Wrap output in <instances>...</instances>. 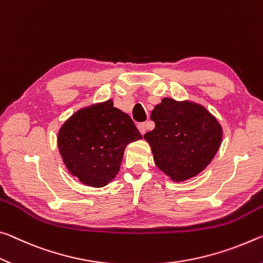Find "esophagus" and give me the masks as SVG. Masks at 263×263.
Segmentation results:
<instances>
[{
  "instance_id": "esophagus-1",
  "label": "esophagus",
  "mask_w": 263,
  "mask_h": 263,
  "mask_svg": "<svg viewBox=\"0 0 263 263\" xmlns=\"http://www.w3.org/2000/svg\"><path fill=\"white\" fill-rule=\"evenodd\" d=\"M137 128H139V130L142 135L145 134V132H147V124H145L144 122L137 124Z\"/></svg>"
}]
</instances>
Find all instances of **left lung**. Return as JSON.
<instances>
[{"mask_svg":"<svg viewBox=\"0 0 263 263\" xmlns=\"http://www.w3.org/2000/svg\"><path fill=\"white\" fill-rule=\"evenodd\" d=\"M150 119L155 128L143 137L152 147L155 164L175 182L203 171L221 144L220 123L198 103L164 98Z\"/></svg>","mask_w":263,"mask_h":263,"instance_id":"8db88e82","label":"left lung"}]
</instances>
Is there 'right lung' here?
Instances as JSON below:
<instances>
[{
	"label": "right lung",
	"instance_id": "obj_1",
	"mask_svg": "<svg viewBox=\"0 0 263 263\" xmlns=\"http://www.w3.org/2000/svg\"><path fill=\"white\" fill-rule=\"evenodd\" d=\"M140 139L130 116L107 100L66 120L58 133V149L68 172L80 183L102 187L118 175L127 145Z\"/></svg>",
	"mask_w": 263,
	"mask_h": 263
}]
</instances>
